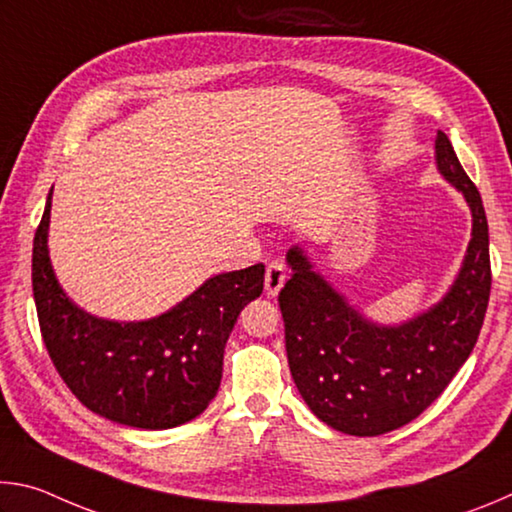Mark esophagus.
<instances>
[{
  "label": "esophagus",
  "mask_w": 512,
  "mask_h": 512,
  "mask_svg": "<svg viewBox=\"0 0 512 512\" xmlns=\"http://www.w3.org/2000/svg\"><path fill=\"white\" fill-rule=\"evenodd\" d=\"M284 282H287V271H284V266L277 264V262L268 264L266 266V280H264V289H266L268 296L275 298L277 293L282 291Z\"/></svg>",
  "instance_id": "34e87169"
}]
</instances>
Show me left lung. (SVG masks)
Returning <instances> with one entry per match:
<instances>
[{"instance_id": "left-lung-1", "label": "left lung", "mask_w": 512, "mask_h": 512, "mask_svg": "<svg viewBox=\"0 0 512 512\" xmlns=\"http://www.w3.org/2000/svg\"><path fill=\"white\" fill-rule=\"evenodd\" d=\"M436 169L472 214L461 268L429 309L379 323L320 275L300 244L287 250L280 291L291 377L311 413L350 436H381L418 418L445 391L479 339L490 298V239L479 189L449 137L436 135Z\"/></svg>"}]
</instances>
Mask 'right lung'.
Listing matches in <instances>:
<instances>
[{
	"label": "right lung",
	"instance_id": "right-lung-1",
	"mask_svg": "<svg viewBox=\"0 0 512 512\" xmlns=\"http://www.w3.org/2000/svg\"><path fill=\"white\" fill-rule=\"evenodd\" d=\"M51 192L33 239L31 277L58 375L92 413L126 427L160 431L198 418L221 386L225 343L241 309L264 289V264L207 277L153 318L94 316L67 296L51 266Z\"/></svg>",
	"mask_w": 512,
	"mask_h": 512
}]
</instances>
